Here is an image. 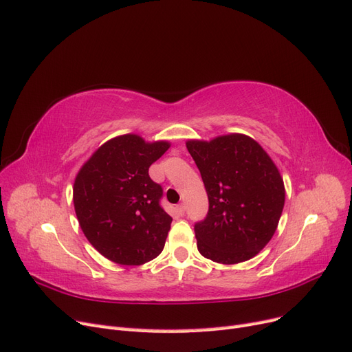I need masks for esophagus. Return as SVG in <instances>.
<instances>
[{"label": "esophagus", "instance_id": "34e87169", "mask_svg": "<svg viewBox=\"0 0 352 352\" xmlns=\"http://www.w3.org/2000/svg\"><path fill=\"white\" fill-rule=\"evenodd\" d=\"M176 210H177V212H179L180 216H184L185 211H186V206L184 204V202H180V204L176 207Z\"/></svg>", "mask_w": 352, "mask_h": 352}]
</instances>
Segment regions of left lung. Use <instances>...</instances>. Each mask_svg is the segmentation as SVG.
Wrapping results in <instances>:
<instances>
[{"mask_svg":"<svg viewBox=\"0 0 352 352\" xmlns=\"http://www.w3.org/2000/svg\"><path fill=\"white\" fill-rule=\"evenodd\" d=\"M208 195L207 216L194 225L198 251L216 263L247 261L269 243L285 206L278 167L245 135L188 141Z\"/></svg>","mask_w":352,"mask_h":352,"instance_id":"1","label":"left lung"}]
</instances>
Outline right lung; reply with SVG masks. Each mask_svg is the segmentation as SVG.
Listing matches in <instances>:
<instances>
[{"label":"right lung","instance_id":"right-lung-1","mask_svg":"<svg viewBox=\"0 0 352 352\" xmlns=\"http://www.w3.org/2000/svg\"><path fill=\"white\" fill-rule=\"evenodd\" d=\"M138 135L105 142L74 180V211L85 236L105 258L140 265L163 251L170 217L162 207L163 188L148 168L168 150Z\"/></svg>","mask_w":352,"mask_h":352}]
</instances>
